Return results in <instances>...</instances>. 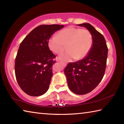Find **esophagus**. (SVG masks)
<instances>
[{
    "instance_id": "34e87169",
    "label": "esophagus",
    "mask_w": 124,
    "mask_h": 124,
    "mask_svg": "<svg viewBox=\"0 0 124 124\" xmlns=\"http://www.w3.org/2000/svg\"><path fill=\"white\" fill-rule=\"evenodd\" d=\"M61 63H62L64 65H67V63H64V62H61Z\"/></svg>"
}]
</instances>
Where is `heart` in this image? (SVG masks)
<instances>
[{
	"label": "heart",
	"instance_id": "1",
	"mask_svg": "<svg viewBox=\"0 0 124 124\" xmlns=\"http://www.w3.org/2000/svg\"><path fill=\"white\" fill-rule=\"evenodd\" d=\"M93 44V36L89 30L70 27L60 31L57 36L51 37L48 41V46L53 53L60 54L68 45L69 51L61 54L59 59L68 61L73 59L79 60L85 57Z\"/></svg>",
	"mask_w": 124,
	"mask_h": 124
}]
</instances>
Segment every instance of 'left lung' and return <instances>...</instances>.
I'll use <instances>...</instances> for the list:
<instances>
[{"label":"left lung","instance_id":"8db88e82","mask_svg":"<svg viewBox=\"0 0 124 124\" xmlns=\"http://www.w3.org/2000/svg\"><path fill=\"white\" fill-rule=\"evenodd\" d=\"M78 25L91 32L93 46L85 58L69 63L64 73L70 90L76 94L84 95L93 91L101 81L106 71L108 48L103 36L89 23Z\"/></svg>","mask_w":124,"mask_h":124}]
</instances>
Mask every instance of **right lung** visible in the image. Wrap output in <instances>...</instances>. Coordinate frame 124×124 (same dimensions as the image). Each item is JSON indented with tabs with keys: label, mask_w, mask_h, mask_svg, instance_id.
<instances>
[{
	"label": "right lung",
	"mask_w": 124,
	"mask_h": 124,
	"mask_svg": "<svg viewBox=\"0 0 124 124\" xmlns=\"http://www.w3.org/2000/svg\"><path fill=\"white\" fill-rule=\"evenodd\" d=\"M64 25L43 24L34 29L20 44L15 62L18 84L29 95L38 96L48 91L56 57L48 41L52 34Z\"/></svg>",
	"instance_id": "1"
}]
</instances>
